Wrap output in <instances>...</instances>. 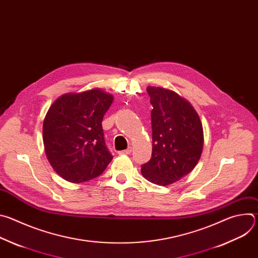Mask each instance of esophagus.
Returning <instances> with one entry per match:
<instances>
[{"label": "esophagus", "instance_id": "obj_1", "mask_svg": "<svg viewBox=\"0 0 258 258\" xmlns=\"http://www.w3.org/2000/svg\"><path fill=\"white\" fill-rule=\"evenodd\" d=\"M132 151H133V148H132V147H128V148L127 149H125V150H122V151H119L118 152V154H125V155H128V154H131L132 153Z\"/></svg>", "mask_w": 258, "mask_h": 258}]
</instances>
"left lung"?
I'll return each instance as SVG.
<instances>
[{"instance_id": "1", "label": "left lung", "mask_w": 258, "mask_h": 258, "mask_svg": "<svg viewBox=\"0 0 258 258\" xmlns=\"http://www.w3.org/2000/svg\"><path fill=\"white\" fill-rule=\"evenodd\" d=\"M153 106L152 157L141 172L149 181L167 186L190 173L203 149V127L193 106L176 93L148 87Z\"/></svg>"}]
</instances>
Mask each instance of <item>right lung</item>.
I'll use <instances>...</instances> for the list:
<instances>
[{
	"mask_svg": "<svg viewBox=\"0 0 258 258\" xmlns=\"http://www.w3.org/2000/svg\"><path fill=\"white\" fill-rule=\"evenodd\" d=\"M113 96L100 89L68 93L49 108L43 141L53 169L65 180L80 183L99 176L112 160L102 120Z\"/></svg>",
	"mask_w": 258,
	"mask_h": 258,
	"instance_id": "obj_1",
	"label": "right lung"
}]
</instances>
